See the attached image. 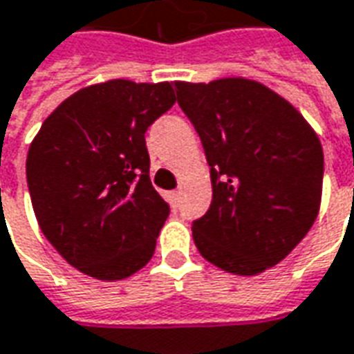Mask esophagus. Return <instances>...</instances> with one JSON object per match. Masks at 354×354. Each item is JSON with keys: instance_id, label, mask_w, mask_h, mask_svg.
I'll use <instances>...</instances> for the list:
<instances>
[{"instance_id": "esophagus-1", "label": "esophagus", "mask_w": 354, "mask_h": 354, "mask_svg": "<svg viewBox=\"0 0 354 354\" xmlns=\"http://www.w3.org/2000/svg\"><path fill=\"white\" fill-rule=\"evenodd\" d=\"M167 199H169L170 207H178V203H180V192H170L167 195Z\"/></svg>"}]
</instances>
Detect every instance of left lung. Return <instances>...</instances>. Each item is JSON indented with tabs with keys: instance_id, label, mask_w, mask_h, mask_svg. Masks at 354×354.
Wrapping results in <instances>:
<instances>
[{
	"instance_id": "1",
	"label": "left lung",
	"mask_w": 354,
	"mask_h": 354,
	"mask_svg": "<svg viewBox=\"0 0 354 354\" xmlns=\"http://www.w3.org/2000/svg\"><path fill=\"white\" fill-rule=\"evenodd\" d=\"M211 167L212 201L195 220L203 259L257 276L288 257L322 201L324 151L306 118L268 86L232 76L174 82Z\"/></svg>"
}]
</instances>
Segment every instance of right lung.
Returning <instances> with one entry per match:
<instances>
[{
	"mask_svg": "<svg viewBox=\"0 0 354 354\" xmlns=\"http://www.w3.org/2000/svg\"><path fill=\"white\" fill-rule=\"evenodd\" d=\"M174 101L170 82L91 84L32 140L26 180L39 230L86 276L124 280L151 261L170 209L149 180L145 132Z\"/></svg>",
	"mask_w": 354,
	"mask_h": 354,
	"instance_id": "obj_1",
	"label": "right lung"
}]
</instances>
